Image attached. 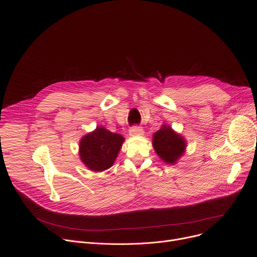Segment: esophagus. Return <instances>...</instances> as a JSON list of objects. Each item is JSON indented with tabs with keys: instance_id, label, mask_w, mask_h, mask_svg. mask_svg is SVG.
<instances>
[{
	"instance_id": "1",
	"label": "esophagus",
	"mask_w": 257,
	"mask_h": 257,
	"mask_svg": "<svg viewBox=\"0 0 257 257\" xmlns=\"http://www.w3.org/2000/svg\"><path fill=\"white\" fill-rule=\"evenodd\" d=\"M129 133L130 135H143L144 134V130L142 129V127H137V126H134L132 127L130 130H129Z\"/></svg>"
}]
</instances>
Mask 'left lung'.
Segmentation results:
<instances>
[{
  "label": "left lung",
  "mask_w": 257,
  "mask_h": 257,
  "mask_svg": "<svg viewBox=\"0 0 257 257\" xmlns=\"http://www.w3.org/2000/svg\"><path fill=\"white\" fill-rule=\"evenodd\" d=\"M153 146L163 161L168 164H174L184 152L185 142L170 127L164 125L154 134Z\"/></svg>",
  "instance_id": "1"
}]
</instances>
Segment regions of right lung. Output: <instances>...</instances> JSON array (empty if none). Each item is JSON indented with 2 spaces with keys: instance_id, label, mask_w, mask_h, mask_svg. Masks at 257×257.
Returning <instances> with one entry per match:
<instances>
[{
  "instance_id": "1",
  "label": "right lung",
  "mask_w": 257,
  "mask_h": 257,
  "mask_svg": "<svg viewBox=\"0 0 257 257\" xmlns=\"http://www.w3.org/2000/svg\"><path fill=\"white\" fill-rule=\"evenodd\" d=\"M124 142L123 136L97 127L80 144V157L84 164L93 171L108 169L114 162Z\"/></svg>"
}]
</instances>
